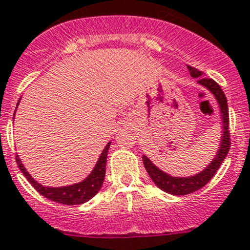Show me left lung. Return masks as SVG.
Instances as JSON below:
<instances>
[{
  "instance_id": "obj_1",
  "label": "left lung",
  "mask_w": 250,
  "mask_h": 250,
  "mask_svg": "<svg viewBox=\"0 0 250 250\" xmlns=\"http://www.w3.org/2000/svg\"><path fill=\"white\" fill-rule=\"evenodd\" d=\"M188 69L190 71V75L197 79L198 85L207 89L213 96L214 101L217 102L220 125H221V138H220V143H218L216 154L211 160V162L198 174L190 175V176H172V175L167 174L164 170H161L160 167L156 166L146 154H143L144 167H146L152 181L160 188L161 190L172 195L190 194V193H194V191L199 190L201 188H203L216 174V171L218 170V167L221 166V164L228 156L229 149H230L228 101H226L224 92L214 80L206 78L202 71L191 67V66H188Z\"/></svg>"
}]
</instances>
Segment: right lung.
Segmentation results:
<instances>
[{
  "mask_svg": "<svg viewBox=\"0 0 250 250\" xmlns=\"http://www.w3.org/2000/svg\"><path fill=\"white\" fill-rule=\"evenodd\" d=\"M19 103H20V101L16 104V108H18ZM111 142H108L104 149L102 150V153L100 154V158L97 161L96 166L93 167L90 174L84 180L75 183V184L65 185V187H47V185H42L26 171L25 166L22 165L19 156H16V162H18L20 171L28 179L29 183L33 185V188H36V190L38 191L39 194H42L44 198H48L51 201L57 202V203L67 204V206H76V204H83L88 202L101 190L103 181H104V175H106L107 154H108Z\"/></svg>",
  "mask_w": 250,
  "mask_h": 250,
  "instance_id": "right-lung-1",
  "label": "right lung"
}]
</instances>
